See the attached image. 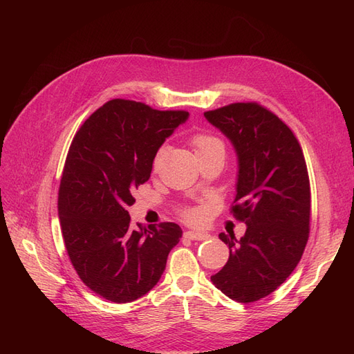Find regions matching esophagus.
Listing matches in <instances>:
<instances>
[{"label":"esophagus","instance_id":"obj_1","mask_svg":"<svg viewBox=\"0 0 354 354\" xmlns=\"http://www.w3.org/2000/svg\"><path fill=\"white\" fill-rule=\"evenodd\" d=\"M185 238L190 239V241H207L209 238V234L207 233H201V232H185Z\"/></svg>","mask_w":354,"mask_h":354}]
</instances>
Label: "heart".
Returning a JSON list of instances; mask_svg holds the SVG:
<instances>
[{
    "mask_svg": "<svg viewBox=\"0 0 354 354\" xmlns=\"http://www.w3.org/2000/svg\"><path fill=\"white\" fill-rule=\"evenodd\" d=\"M192 146H194L195 153H196L198 158L202 156V155H207V153L217 151V149H223V143L218 140V138L211 136V134H207V133H198V134L192 137ZM160 152H162V151H159L155 156V165L158 164ZM181 214H183V216L187 220H196L199 217V212L195 211V209H187L186 208V209L181 211Z\"/></svg>",
    "mask_w": 354,
    "mask_h": 354,
    "instance_id": "b5f03b06",
    "label": "heart"
}]
</instances>
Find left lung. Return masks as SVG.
<instances>
[{
	"instance_id": "8db88e82",
	"label": "left lung",
	"mask_w": 354,
	"mask_h": 354,
	"mask_svg": "<svg viewBox=\"0 0 354 354\" xmlns=\"http://www.w3.org/2000/svg\"><path fill=\"white\" fill-rule=\"evenodd\" d=\"M238 155L233 216L246 224L241 239L220 233L230 255L211 276L238 303L272 294L301 260L310 232V180L303 149L282 120L259 103H232L203 113Z\"/></svg>"
}]
</instances>
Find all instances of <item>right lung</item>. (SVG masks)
Wrapping results in <instances>:
<instances>
[{"label": "right lung", "instance_id": "right-lung-1", "mask_svg": "<svg viewBox=\"0 0 354 354\" xmlns=\"http://www.w3.org/2000/svg\"><path fill=\"white\" fill-rule=\"evenodd\" d=\"M187 116L113 99L73 137L59 187L62 234L80 279L104 299L130 303L151 291L181 238L176 223L134 230L128 207L158 149Z\"/></svg>", "mask_w": 354, "mask_h": 354}]
</instances>
